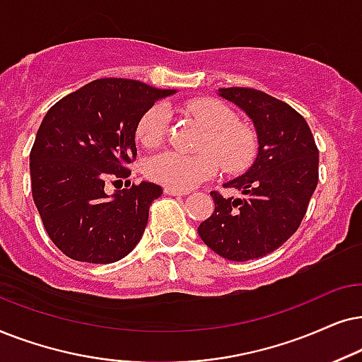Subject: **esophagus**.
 I'll use <instances>...</instances> for the list:
<instances>
[{
  "label": "esophagus",
  "instance_id": "1",
  "mask_svg": "<svg viewBox=\"0 0 362 362\" xmlns=\"http://www.w3.org/2000/svg\"><path fill=\"white\" fill-rule=\"evenodd\" d=\"M163 192H165L167 195H173V197H184V195L189 194V192H185V190L173 189V187H165V189H163Z\"/></svg>",
  "mask_w": 362,
  "mask_h": 362
}]
</instances>
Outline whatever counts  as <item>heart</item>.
I'll return each instance as SVG.
<instances>
[{
    "mask_svg": "<svg viewBox=\"0 0 362 362\" xmlns=\"http://www.w3.org/2000/svg\"><path fill=\"white\" fill-rule=\"evenodd\" d=\"M182 110L206 131L200 156L163 152L146 163V173L157 184L189 190L215 177L221 165L228 173H240L252 165L258 153V134L252 125L238 122L237 114L221 100L200 98L187 103ZM168 112L162 104L148 107L139 119L136 139L142 147L156 148L167 136Z\"/></svg>",
    "mask_w": 362,
    "mask_h": 362,
    "instance_id": "obj_1",
    "label": "heart"
}]
</instances>
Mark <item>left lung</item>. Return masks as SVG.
Instances as JSON below:
<instances>
[{"label":"left lung","mask_w":362,"mask_h":362,"mask_svg":"<svg viewBox=\"0 0 362 362\" xmlns=\"http://www.w3.org/2000/svg\"><path fill=\"white\" fill-rule=\"evenodd\" d=\"M218 93L253 120L259 147L248 172L223 184L242 192L240 199L210 192L215 210L199 235L220 257L248 262L274 252L298 230L317 185L320 152L291 105L252 88Z\"/></svg>","instance_id":"8db88e82"}]
</instances>
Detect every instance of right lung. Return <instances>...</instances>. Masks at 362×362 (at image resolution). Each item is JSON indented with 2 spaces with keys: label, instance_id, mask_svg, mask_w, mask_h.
<instances>
[{
  "label": "right lung",
  "instance_id": "1",
  "mask_svg": "<svg viewBox=\"0 0 362 362\" xmlns=\"http://www.w3.org/2000/svg\"><path fill=\"white\" fill-rule=\"evenodd\" d=\"M173 93L104 77L47 110L30 153L33 199L47 235L66 257L114 263L141 242L162 187L141 182L112 197L104 187L131 175L127 165L137 157L139 119Z\"/></svg>",
  "mask_w": 362,
  "mask_h": 362
}]
</instances>
